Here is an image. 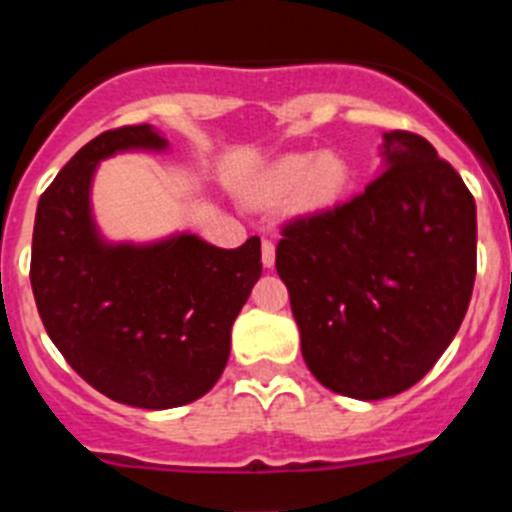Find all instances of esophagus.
<instances>
[{
	"instance_id": "esophagus-1",
	"label": "esophagus",
	"mask_w": 512,
	"mask_h": 512,
	"mask_svg": "<svg viewBox=\"0 0 512 512\" xmlns=\"http://www.w3.org/2000/svg\"><path fill=\"white\" fill-rule=\"evenodd\" d=\"M261 261H264L266 269H271L274 261H277V248H274V243L269 238H264V243H261Z\"/></svg>"
}]
</instances>
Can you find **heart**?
I'll list each match as a JSON object with an SVG mask.
<instances>
[{
  "instance_id": "1",
  "label": "heart",
  "mask_w": 512,
  "mask_h": 512,
  "mask_svg": "<svg viewBox=\"0 0 512 512\" xmlns=\"http://www.w3.org/2000/svg\"><path fill=\"white\" fill-rule=\"evenodd\" d=\"M348 187V164L338 153H292L279 158L261 176L259 200L277 202L292 194V207L302 215L330 210Z\"/></svg>"
}]
</instances>
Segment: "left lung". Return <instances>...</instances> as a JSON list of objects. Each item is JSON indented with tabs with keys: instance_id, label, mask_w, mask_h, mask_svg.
Returning a JSON list of instances; mask_svg holds the SVG:
<instances>
[{
	"instance_id": "8db88e82",
	"label": "left lung",
	"mask_w": 512,
	"mask_h": 512,
	"mask_svg": "<svg viewBox=\"0 0 512 512\" xmlns=\"http://www.w3.org/2000/svg\"><path fill=\"white\" fill-rule=\"evenodd\" d=\"M384 161L361 194L289 220L277 246L307 369L356 400L431 372L477 274V207L454 166L408 130L384 133Z\"/></svg>"
}]
</instances>
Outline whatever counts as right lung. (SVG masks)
<instances>
[{
	"label": "right lung",
	"instance_id": "obj_1",
	"mask_svg": "<svg viewBox=\"0 0 512 512\" xmlns=\"http://www.w3.org/2000/svg\"><path fill=\"white\" fill-rule=\"evenodd\" d=\"M161 151L151 125L89 140L40 194L30 284L40 320L84 382L146 410L179 408L215 387L230 356V328L261 277L259 235L217 248L197 235L151 246H110L89 210L102 158Z\"/></svg>",
	"mask_w": 512,
	"mask_h": 512
}]
</instances>
